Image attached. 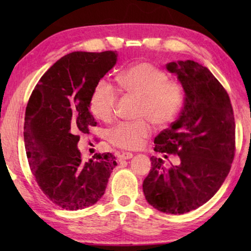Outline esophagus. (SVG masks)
<instances>
[{
    "mask_svg": "<svg viewBox=\"0 0 251 251\" xmlns=\"http://www.w3.org/2000/svg\"><path fill=\"white\" fill-rule=\"evenodd\" d=\"M133 157V152H128V151H124L120 155V159H129Z\"/></svg>",
    "mask_w": 251,
    "mask_h": 251,
    "instance_id": "1",
    "label": "esophagus"
}]
</instances>
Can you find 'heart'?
Listing matches in <instances>:
<instances>
[{
  "label": "heart",
  "instance_id": "heart-1",
  "mask_svg": "<svg viewBox=\"0 0 251 251\" xmlns=\"http://www.w3.org/2000/svg\"><path fill=\"white\" fill-rule=\"evenodd\" d=\"M121 91L138 100L134 122L114 126L108 133L110 144L123 150H137L151 135V125L165 128L176 120L185 100L184 87L168 74L148 62L137 63L123 71L116 77ZM118 94L112 85L97 83L92 92L90 109L97 120L108 123L113 120Z\"/></svg>",
  "mask_w": 251,
  "mask_h": 251
}]
</instances>
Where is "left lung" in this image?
<instances>
[{
    "label": "left lung",
    "mask_w": 251,
    "mask_h": 251,
    "mask_svg": "<svg viewBox=\"0 0 251 251\" xmlns=\"http://www.w3.org/2000/svg\"><path fill=\"white\" fill-rule=\"evenodd\" d=\"M166 67L177 75L186 97L179 118L157 135L154 151L178 155L180 164L166 169L163 159L151 156L143 190L156 209L181 215L207 202L226 179L235 157L236 125L228 93L207 67L189 59Z\"/></svg>",
    "instance_id": "obj_1"
}]
</instances>
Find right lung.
Returning <instances> with one entry per match:
<instances>
[{"mask_svg":"<svg viewBox=\"0 0 251 251\" xmlns=\"http://www.w3.org/2000/svg\"><path fill=\"white\" fill-rule=\"evenodd\" d=\"M116 61L113 50L67 54L50 67L29 96L24 122L29 168L45 196L64 209L99 201L117 165L110 152L84 161L77 150L79 135L96 126L90 112L92 92Z\"/></svg>","mask_w":251,"mask_h":251,"instance_id":"add662e5","label":"right lung"}]
</instances>
